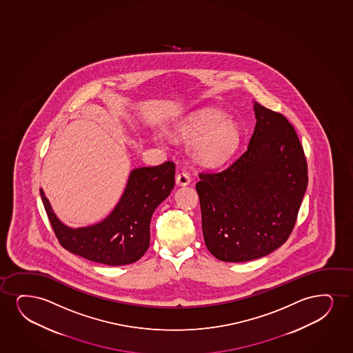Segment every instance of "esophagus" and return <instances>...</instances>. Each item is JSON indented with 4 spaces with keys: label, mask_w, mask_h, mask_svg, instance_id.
<instances>
[{
    "label": "esophagus",
    "mask_w": 353,
    "mask_h": 353,
    "mask_svg": "<svg viewBox=\"0 0 353 353\" xmlns=\"http://www.w3.org/2000/svg\"><path fill=\"white\" fill-rule=\"evenodd\" d=\"M175 180H176V185H179V186H186V185L191 183L190 174L186 173V172H181V173H179V174L176 175V178H175Z\"/></svg>",
    "instance_id": "esophagus-1"
}]
</instances>
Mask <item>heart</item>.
<instances>
[{
    "instance_id": "b5f03b06",
    "label": "heart",
    "mask_w": 353,
    "mask_h": 353,
    "mask_svg": "<svg viewBox=\"0 0 353 353\" xmlns=\"http://www.w3.org/2000/svg\"><path fill=\"white\" fill-rule=\"evenodd\" d=\"M173 134L183 142L193 141V157L204 165L223 163L235 154L241 141L236 123L214 108H203L191 113L179 121Z\"/></svg>"
}]
</instances>
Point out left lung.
<instances>
[{"mask_svg": "<svg viewBox=\"0 0 353 353\" xmlns=\"http://www.w3.org/2000/svg\"><path fill=\"white\" fill-rule=\"evenodd\" d=\"M254 132L241 157L196 183L208 250L243 263L279 248L290 236L308 185L299 136L285 117L254 103Z\"/></svg>", "mask_w": 353, "mask_h": 353, "instance_id": "8db88e82", "label": "left lung"}]
</instances>
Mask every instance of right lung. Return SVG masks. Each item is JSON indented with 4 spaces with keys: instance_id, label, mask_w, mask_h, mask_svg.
I'll list each match as a JSON object with an SVG mask.
<instances>
[{
    "instance_id": "1",
    "label": "right lung",
    "mask_w": 353,
    "mask_h": 353,
    "mask_svg": "<svg viewBox=\"0 0 353 353\" xmlns=\"http://www.w3.org/2000/svg\"><path fill=\"white\" fill-rule=\"evenodd\" d=\"M175 165L141 167L130 173L125 191L106 219L90 227H67L51 209L41 190V201L59 243L72 254L94 263L121 266L136 263L150 242L152 214L174 188Z\"/></svg>"
}]
</instances>
